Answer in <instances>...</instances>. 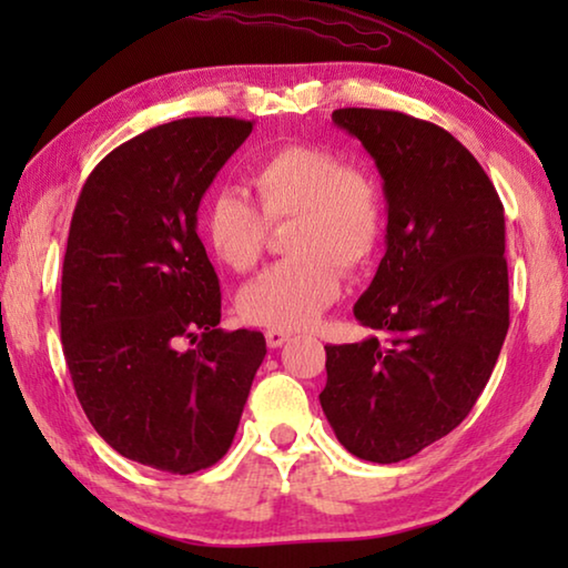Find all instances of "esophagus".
<instances>
[{
  "instance_id": "obj_1",
  "label": "esophagus",
  "mask_w": 568,
  "mask_h": 568,
  "mask_svg": "<svg viewBox=\"0 0 568 568\" xmlns=\"http://www.w3.org/2000/svg\"><path fill=\"white\" fill-rule=\"evenodd\" d=\"M265 341H267V345H271V348H281L285 341H291V333H285V331H267L265 333Z\"/></svg>"
}]
</instances>
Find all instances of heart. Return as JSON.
Wrapping results in <instances>:
<instances>
[{
    "mask_svg": "<svg viewBox=\"0 0 568 568\" xmlns=\"http://www.w3.org/2000/svg\"><path fill=\"white\" fill-rule=\"evenodd\" d=\"M255 205L237 190L207 200L203 235L220 263L247 273L261 263L271 225L291 223L285 250L293 257L267 267L243 287L237 311L247 323L301 331L321 318L341 293V266L368 265L383 240V197L368 172L321 145H287L250 172Z\"/></svg>",
    "mask_w": 568,
    "mask_h": 568,
    "instance_id": "b5f03b06",
    "label": "heart"
}]
</instances>
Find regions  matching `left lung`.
I'll use <instances>...</instances> for the list:
<instances>
[{
  "label": "left lung",
  "instance_id": "1",
  "mask_svg": "<svg viewBox=\"0 0 568 568\" xmlns=\"http://www.w3.org/2000/svg\"><path fill=\"white\" fill-rule=\"evenodd\" d=\"M333 122L383 178L386 255L353 315L388 343L325 345L321 406L353 456L398 464L450 434L491 378L508 331L504 205L438 124L368 108Z\"/></svg>",
  "mask_w": 568,
  "mask_h": 568
}]
</instances>
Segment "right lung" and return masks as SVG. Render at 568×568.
Returning <instances> with one entry per match:
<instances>
[{
    "label": "right lung",
    "mask_w": 568,
    "mask_h": 568,
    "mask_svg": "<svg viewBox=\"0 0 568 568\" xmlns=\"http://www.w3.org/2000/svg\"><path fill=\"white\" fill-rule=\"evenodd\" d=\"M253 132L187 118L112 150L77 200L62 265V345L74 393L120 456L168 474L217 464L265 358L257 331L217 328L220 283L200 200ZM190 337L195 349L179 351Z\"/></svg>",
    "instance_id": "obj_1"
}]
</instances>
